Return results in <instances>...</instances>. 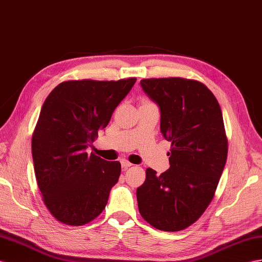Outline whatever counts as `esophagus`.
Returning <instances> with one entry per match:
<instances>
[{"instance_id":"34e87169","label":"esophagus","mask_w":262,"mask_h":262,"mask_svg":"<svg viewBox=\"0 0 262 262\" xmlns=\"http://www.w3.org/2000/svg\"><path fill=\"white\" fill-rule=\"evenodd\" d=\"M120 164H122V167L123 168H128V167H130V166H133V164L130 163V162H128V160L127 159H122L120 160Z\"/></svg>"}]
</instances>
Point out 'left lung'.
I'll use <instances>...</instances> for the list:
<instances>
[{
	"mask_svg": "<svg viewBox=\"0 0 262 262\" xmlns=\"http://www.w3.org/2000/svg\"><path fill=\"white\" fill-rule=\"evenodd\" d=\"M144 92L160 108V132L171 143L169 169H146L138 209L154 228L179 231L209 206L224 171L228 139L218 100L206 85L183 77L145 78Z\"/></svg>",
	"mask_w": 262,
	"mask_h": 262,
	"instance_id": "8db88e82",
	"label": "left lung"
}]
</instances>
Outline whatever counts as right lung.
I'll return each mask as SVG.
<instances>
[{"label":"right lung","mask_w":262,"mask_h":262,"mask_svg":"<svg viewBox=\"0 0 262 262\" xmlns=\"http://www.w3.org/2000/svg\"><path fill=\"white\" fill-rule=\"evenodd\" d=\"M135 82L65 80L46 97L33 132L32 156L44 204L59 223L83 226L104 210L122 167L85 149Z\"/></svg>","instance_id":"obj_1"}]
</instances>
